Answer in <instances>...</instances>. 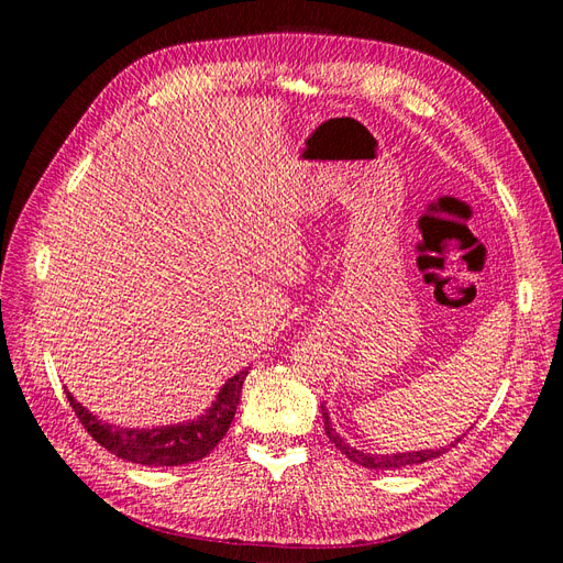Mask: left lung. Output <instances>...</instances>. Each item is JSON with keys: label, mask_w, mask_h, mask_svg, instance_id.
<instances>
[{"label": "left lung", "mask_w": 563, "mask_h": 563, "mask_svg": "<svg viewBox=\"0 0 563 563\" xmlns=\"http://www.w3.org/2000/svg\"><path fill=\"white\" fill-rule=\"evenodd\" d=\"M321 416H323V430H327V437L331 439V444H335V449L343 451L352 463L368 467V470H401V467H411V465H420L428 463V460L439 457L441 453H446L451 446H455L460 437L455 441H451L449 446H439V449H422V451H406V453H368V451H360L356 446L347 444V439L340 437L335 432V428L331 424L327 406H321Z\"/></svg>", "instance_id": "8db88e82"}]
</instances>
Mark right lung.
Listing matches in <instances>:
<instances>
[{"label":"right lung","instance_id":"right-lung-1","mask_svg":"<svg viewBox=\"0 0 563 563\" xmlns=\"http://www.w3.org/2000/svg\"><path fill=\"white\" fill-rule=\"evenodd\" d=\"M249 376V368L236 373L216 395V401L197 416L195 420L178 422V424H162V428L133 430L119 428V424L100 420L89 408H84L70 391H65L73 411L79 422L100 446L114 453L126 463L152 465V467H178L187 463L207 457L218 441L230 430L232 418L236 413V404L242 397V385Z\"/></svg>","mask_w":563,"mask_h":563}]
</instances>
